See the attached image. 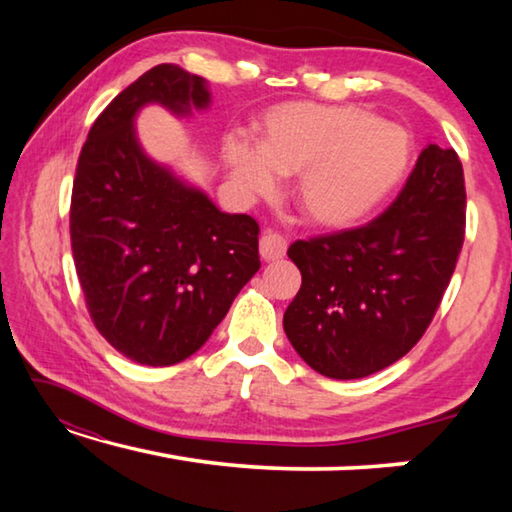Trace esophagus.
<instances>
[{
  "label": "esophagus",
  "instance_id": "1",
  "mask_svg": "<svg viewBox=\"0 0 512 512\" xmlns=\"http://www.w3.org/2000/svg\"><path fill=\"white\" fill-rule=\"evenodd\" d=\"M287 253V239L280 232L266 230L262 239H259V255H262L264 262H275V259L284 257Z\"/></svg>",
  "mask_w": 512,
  "mask_h": 512
}]
</instances>
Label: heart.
I'll use <instances>...</instances> for the list:
<instances>
[{
    "mask_svg": "<svg viewBox=\"0 0 512 512\" xmlns=\"http://www.w3.org/2000/svg\"><path fill=\"white\" fill-rule=\"evenodd\" d=\"M232 185L246 198L268 196L296 176V203L320 228H348L377 210L411 160V137L357 106L280 103L259 124V144L223 137Z\"/></svg>",
    "mask_w": 512,
    "mask_h": 512,
    "instance_id": "heart-1",
    "label": "heart"
}]
</instances>
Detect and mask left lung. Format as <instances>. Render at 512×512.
<instances>
[{"mask_svg":"<svg viewBox=\"0 0 512 512\" xmlns=\"http://www.w3.org/2000/svg\"><path fill=\"white\" fill-rule=\"evenodd\" d=\"M463 239V164L454 149L429 144L384 214L289 246L302 275L284 311L293 350L332 379L402 359L427 332Z\"/></svg>","mask_w":512,"mask_h":512,"instance_id":"left-lung-1","label":"left lung"}]
</instances>
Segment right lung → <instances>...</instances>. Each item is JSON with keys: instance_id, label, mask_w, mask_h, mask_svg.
I'll use <instances>...</instances> for the list:
<instances>
[{"instance_id": "1", "label": "right lung", "mask_w": 512, "mask_h": 512, "mask_svg": "<svg viewBox=\"0 0 512 512\" xmlns=\"http://www.w3.org/2000/svg\"><path fill=\"white\" fill-rule=\"evenodd\" d=\"M146 103L187 117L210 106V90L164 63L108 103L76 164L69 235L99 334L135 363L173 366L201 350L259 271V225L142 151L133 121Z\"/></svg>"}]
</instances>
